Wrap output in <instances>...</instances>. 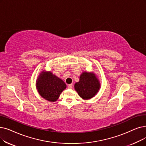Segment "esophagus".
I'll return each mask as SVG.
<instances>
[{
    "mask_svg": "<svg viewBox=\"0 0 146 146\" xmlns=\"http://www.w3.org/2000/svg\"><path fill=\"white\" fill-rule=\"evenodd\" d=\"M72 86H73V84H72L68 85V88H69V89L72 88Z\"/></svg>",
    "mask_w": 146,
    "mask_h": 146,
    "instance_id": "obj_1",
    "label": "esophagus"
}]
</instances>
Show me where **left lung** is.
Returning a JSON list of instances; mask_svg holds the SVG:
<instances>
[{
    "label": "left lung",
    "instance_id": "1",
    "mask_svg": "<svg viewBox=\"0 0 146 146\" xmlns=\"http://www.w3.org/2000/svg\"><path fill=\"white\" fill-rule=\"evenodd\" d=\"M100 82L94 72H84L81 73L79 81L74 84V89L83 100L93 98L99 91Z\"/></svg>",
    "mask_w": 146,
    "mask_h": 146
}]
</instances>
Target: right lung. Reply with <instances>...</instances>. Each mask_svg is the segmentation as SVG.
Listing matches in <instances>:
<instances>
[{
  "label": "right lung",
  "mask_w": 146,
  "mask_h": 146,
  "mask_svg": "<svg viewBox=\"0 0 146 146\" xmlns=\"http://www.w3.org/2000/svg\"><path fill=\"white\" fill-rule=\"evenodd\" d=\"M36 86L42 98L50 102H55L67 86L64 81L51 72L43 70L38 76Z\"/></svg>",
  "instance_id": "obj_1"
}]
</instances>
